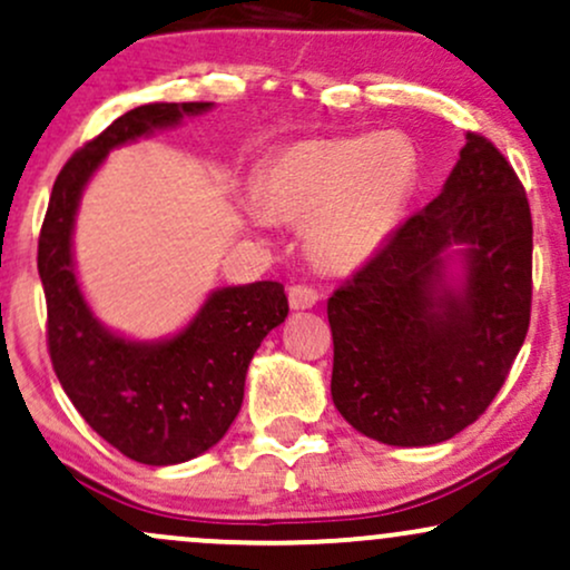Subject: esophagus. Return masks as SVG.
Wrapping results in <instances>:
<instances>
[{
  "mask_svg": "<svg viewBox=\"0 0 570 570\" xmlns=\"http://www.w3.org/2000/svg\"><path fill=\"white\" fill-rule=\"evenodd\" d=\"M318 303V292L307 284H294L289 289V305L294 311H305V307H313Z\"/></svg>",
  "mask_w": 570,
  "mask_h": 570,
  "instance_id": "34e87169",
  "label": "esophagus"
}]
</instances>
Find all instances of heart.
Instances as JSON below:
<instances>
[{"label":"heart","mask_w":570,"mask_h":570,"mask_svg":"<svg viewBox=\"0 0 570 570\" xmlns=\"http://www.w3.org/2000/svg\"><path fill=\"white\" fill-rule=\"evenodd\" d=\"M415 181L417 155L402 134L340 136L278 153L263 174V200L276 217L311 219V252L343 271L383 246ZM248 212L259 225L267 222L259 206Z\"/></svg>","instance_id":"b5f03b06"}]
</instances>
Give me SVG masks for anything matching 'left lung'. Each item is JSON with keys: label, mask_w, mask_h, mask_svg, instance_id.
Instances as JSON below:
<instances>
[{"label": "left lung", "mask_w": 570, "mask_h": 570, "mask_svg": "<svg viewBox=\"0 0 570 570\" xmlns=\"http://www.w3.org/2000/svg\"><path fill=\"white\" fill-rule=\"evenodd\" d=\"M450 250L464 278H443ZM533 222L525 187L469 130L442 193L396 227L326 303L332 399L370 440L426 448L472 426L531 324Z\"/></svg>", "instance_id": "obj_1"}]
</instances>
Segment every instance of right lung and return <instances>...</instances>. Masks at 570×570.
I'll list each match as a JSON object with an SVG mask.
<instances>
[{"mask_svg":"<svg viewBox=\"0 0 570 570\" xmlns=\"http://www.w3.org/2000/svg\"><path fill=\"white\" fill-rule=\"evenodd\" d=\"M206 109H212L208 101L144 104L117 117L61 168L39 233L37 267L58 381L101 440L147 466L189 461L227 434L244 402L254 351L289 313L278 281L225 286L176 337L136 343L104 330L77 284L71 263L75 214L109 149Z\"/></svg>","mask_w":570,"mask_h":570,"instance_id":"add662e5","label":"right lung"}]
</instances>
